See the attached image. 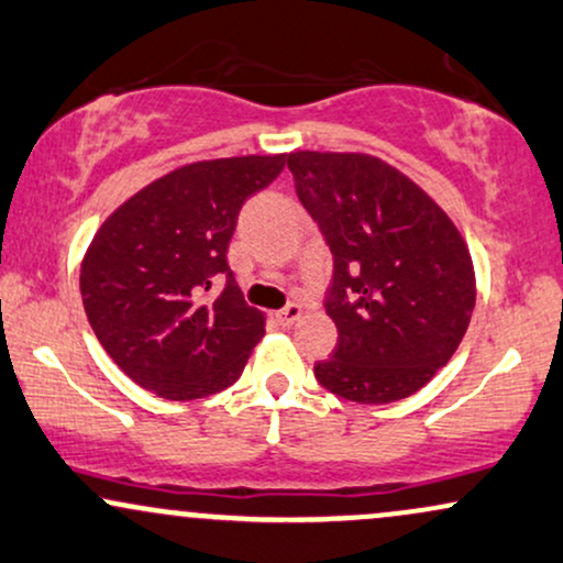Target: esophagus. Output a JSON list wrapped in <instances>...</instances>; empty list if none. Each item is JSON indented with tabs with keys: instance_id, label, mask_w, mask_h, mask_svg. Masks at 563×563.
<instances>
[{
	"instance_id": "esophagus-1",
	"label": "esophagus",
	"mask_w": 563,
	"mask_h": 563,
	"mask_svg": "<svg viewBox=\"0 0 563 563\" xmlns=\"http://www.w3.org/2000/svg\"><path fill=\"white\" fill-rule=\"evenodd\" d=\"M299 317H301V303H296V301L286 303V307L277 311V320H280V324H286V328L299 320Z\"/></svg>"
}]
</instances>
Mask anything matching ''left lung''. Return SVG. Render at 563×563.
<instances>
[{
    "label": "left lung",
    "instance_id": "1",
    "mask_svg": "<svg viewBox=\"0 0 563 563\" xmlns=\"http://www.w3.org/2000/svg\"><path fill=\"white\" fill-rule=\"evenodd\" d=\"M296 191L333 254L324 309L333 356L324 390L356 404L401 401L459 349L475 269L453 222L422 188L369 154H288Z\"/></svg>",
    "mask_w": 563,
    "mask_h": 563
}]
</instances>
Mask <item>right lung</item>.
<instances>
[{"label": "right lung", "mask_w": 563, "mask_h": 563, "mask_svg": "<svg viewBox=\"0 0 563 563\" xmlns=\"http://www.w3.org/2000/svg\"><path fill=\"white\" fill-rule=\"evenodd\" d=\"M277 157L186 165L128 199L99 228L80 267L88 322L112 362L170 401L225 390L264 335L228 267L249 196L286 167ZM225 279L220 295L211 290Z\"/></svg>", "instance_id": "obj_1"}]
</instances>
